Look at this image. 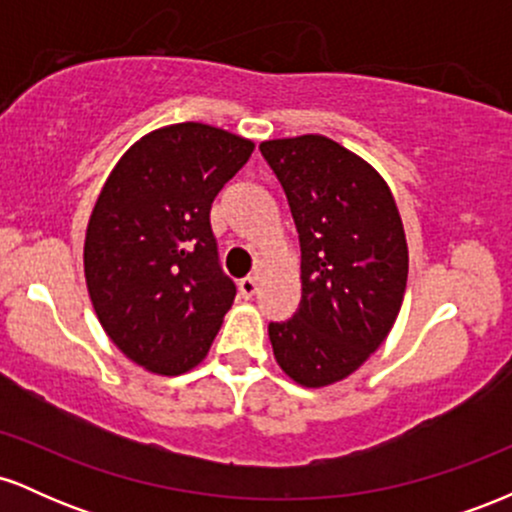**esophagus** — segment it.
Returning a JSON list of instances; mask_svg holds the SVG:
<instances>
[{"label":"esophagus","mask_w":512,"mask_h":512,"mask_svg":"<svg viewBox=\"0 0 512 512\" xmlns=\"http://www.w3.org/2000/svg\"><path fill=\"white\" fill-rule=\"evenodd\" d=\"M238 291L243 298H252L257 293V279L255 276H248V279H240Z\"/></svg>","instance_id":"1"}]
</instances>
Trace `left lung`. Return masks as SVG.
<instances>
[{
  "instance_id": "1",
  "label": "left lung",
  "mask_w": 512,
  "mask_h": 512,
  "mask_svg": "<svg viewBox=\"0 0 512 512\" xmlns=\"http://www.w3.org/2000/svg\"><path fill=\"white\" fill-rule=\"evenodd\" d=\"M262 156L301 240V303L269 325L279 368L301 387L342 383L385 342L407 291L409 250L390 185L322 134L269 139Z\"/></svg>"
}]
</instances>
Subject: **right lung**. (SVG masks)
Wrapping results in <instances>:
<instances>
[{
  "label": "right lung",
  "mask_w": 512,
  "mask_h": 512,
  "mask_svg": "<svg viewBox=\"0 0 512 512\" xmlns=\"http://www.w3.org/2000/svg\"><path fill=\"white\" fill-rule=\"evenodd\" d=\"M255 142L178 122L139 137L110 170L84 240L98 322L129 361L182 375L204 361L236 284L219 269L209 211Z\"/></svg>",
  "instance_id": "obj_1"
}]
</instances>
